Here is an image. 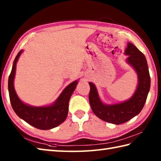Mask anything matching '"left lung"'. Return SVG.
Segmentation results:
<instances>
[{"label":"left lung","instance_id":"obj_1","mask_svg":"<svg viewBox=\"0 0 161 161\" xmlns=\"http://www.w3.org/2000/svg\"><path fill=\"white\" fill-rule=\"evenodd\" d=\"M125 54L127 55L126 62L135 70L138 77L137 87L129 100L114 104H104L99 96L95 84L88 83L91 87L89 102L92 111L102 120L115 125L125 123L140 114L145 104L151 84L144 54L130 42L127 43Z\"/></svg>","mask_w":161,"mask_h":161}]
</instances>
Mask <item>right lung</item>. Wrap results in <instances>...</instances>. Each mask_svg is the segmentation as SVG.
Here are the masks:
<instances>
[{
    "mask_svg": "<svg viewBox=\"0 0 161 161\" xmlns=\"http://www.w3.org/2000/svg\"><path fill=\"white\" fill-rule=\"evenodd\" d=\"M23 51V50L19 51L14 61L11 73L8 79V91L12 107L20 118L34 127L42 130L53 129L63 123L66 119L68 103L77 86L78 80L68 85L52 104L35 107L24 103L17 95L14 86L16 64Z\"/></svg>",
    "mask_w": 161,
    "mask_h": 161,
    "instance_id": "add662e5",
    "label": "right lung"
}]
</instances>
